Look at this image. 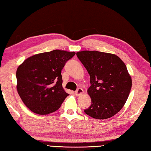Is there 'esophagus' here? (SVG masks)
Instances as JSON below:
<instances>
[{"mask_svg":"<svg viewBox=\"0 0 151 151\" xmlns=\"http://www.w3.org/2000/svg\"><path fill=\"white\" fill-rule=\"evenodd\" d=\"M82 93H83V90L81 88H78L77 90L75 91V95L76 96H79L81 95Z\"/></svg>","mask_w":151,"mask_h":151,"instance_id":"34e87169","label":"esophagus"}]
</instances>
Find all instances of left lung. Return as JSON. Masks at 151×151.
I'll return each mask as SVG.
<instances>
[{"mask_svg":"<svg viewBox=\"0 0 151 151\" xmlns=\"http://www.w3.org/2000/svg\"><path fill=\"white\" fill-rule=\"evenodd\" d=\"M88 71L91 99L86 114L97 119L113 117L122 109L130 93L132 80L125 63L117 55L98 51L77 52Z\"/></svg>","mask_w":151,"mask_h":151,"instance_id":"left-lung-1","label":"left lung"}]
</instances>
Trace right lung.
Instances as JSON below:
<instances>
[{
	"mask_svg": "<svg viewBox=\"0 0 151 151\" xmlns=\"http://www.w3.org/2000/svg\"><path fill=\"white\" fill-rule=\"evenodd\" d=\"M75 52L55 50L26 59L17 71V91L28 109L39 115L55 111L69 94L62 88V70Z\"/></svg>",
	"mask_w": 151,
	"mask_h": 151,
	"instance_id": "1",
	"label": "right lung"
}]
</instances>
